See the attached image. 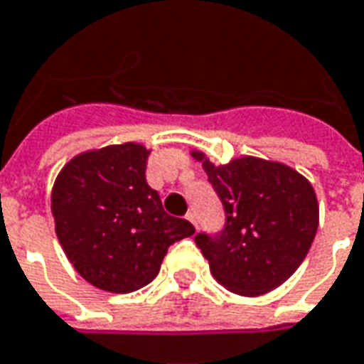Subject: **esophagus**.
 Here are the masks:
<instances>
[{"label":"esophagus","mask_w":364,"mask_h":364,"mask_svg":"<svg viewBox=\"0 0 364 364\" xmlns=\"http://www.w3.org/2000/svg\"><path fill=\"white\" fill-rule=\"evenodd\" d=\"M185 218H187L188 221H191V223H193L194 227H196V215H194V212H188L187 215H185Z\"/></svg>","instance_id":"34e87169"}]
</instances>
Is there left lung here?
<instances>
[{
	"instance_id": "1",
	"label": "left lung",
	"mask_w": 364,
	"mask_h": 364,
	"mask_svg": "<svg viewBox=\"0 0 364 364\" xmlns=\"http://www.w3.org/2000/svg\"><path fill=\"white\" fill-rule=\"evenodd\" d=\"M202 160L225 212L223 229L198 232L194 242L213 279L240 296L281 287L301 265L318 227L311 183L284 164L238 158L227 166Z\"/></svg>"
}]
</instances>
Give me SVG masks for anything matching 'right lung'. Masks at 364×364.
Here are the masks:
<instances>
[{"instance_id": "add662e5", "label": "right lung", "mask_w": 364, "mask_h": 364, "mask_svg": "<svg viewBox=\"0 0 364 364\" xmlns=\"http://www.w3.org/2000/svg\"><path fill=\"white\" fill-rule=\"evenodd\" d=\"M145 146H105L66 164L55 181V231L70 263L93 287L135 292L156 279L171 244L191 237L187 219L164 212L146 183Z\"/></svg>"}]
</instances>
